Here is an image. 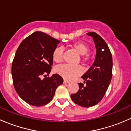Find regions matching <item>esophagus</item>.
<instances>
[{"label": "esophagus", "instance_id": "34e87169", "mask_svg": "<svg viewBox=\"0 0 131 131\" xmlns=\"http://www.w3.org/2000/svg\"><path fill=\"white\" fill-rule=\"evenodd\" d=\"M63 83H64V84H69L70 82H69V81H68V80H65V79H64V81H63Z\"/></svg>", "mask_w": 131, "mask_h": 131}]
</instances>
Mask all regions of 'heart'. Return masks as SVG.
Listing matches in <instances>:
<instances>
[{
  "label": "heart",
  "instance_id": "obj_1",
  "mask_svg": "<svg viewBox=\"0 0 131 131\" xmlns=\"http://www.w3.org/2000/svg\"><path fill=\"white\" fill-rule=\"evenodd\" d=\"M79 54L85 55L89 52V49L85 43L82 42H77L74 43L72 46ZM63 48L61 47H57L53 51L52 58L56 63H59L63 59ZM56 73L59 74L64 79L67 80H73L82 73V68L80 66H72L70 64H65L58 66L56 69Z\"/></svg>",
  "mask_w": 131,
  "mask_h": 131
}]
</instances>
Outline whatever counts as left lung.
<instances>
[{"mask_svg":"<svg viewBox=\"0 0 131 131\" xmlns=\"http://www.w3.org/2000/svg\"><path fill=\"white\" fill-rule=\"evenodd\" d=\"M87 35L93 39L96 57L92 66L82 76L84 84L79 83L78 92L71 95L72 101L83 107L93 106L101 101L112 80L113 67L112 54L106 42L95 32Z\"/></svg>","mask_w":131,"mask_h":131,"instance_id":"obj_1","label":"left lung"}]
</instances>
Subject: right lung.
<instances>
[{"mask_svg":"<svg viewBox=\"0 0 131 131\" xmlns=\"http://www.w3.org/2000/svg\"><path fill=\"white\" fill-rule=\"evenodd\" d=\"M59 42L45 33L35 31L22 41L17 49L12 64L13 84L19 97L29 105L48 104L63 84V78L58 74L46 78L53 64L52 53Z\"/></svg>","mask_w":131,"mask_h":131,"instance_id":"1","label":"right lung"}]
</instances>
